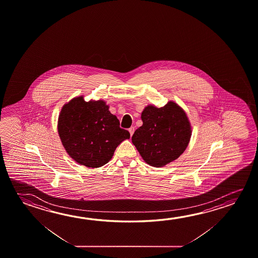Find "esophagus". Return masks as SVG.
<instances>
[{"instance_id": "esophagus-1", "label": "esophagus", "mask_w": 258, "mask_h": 258, "mask_svg": "<svg viewBox=\"0 0 258 258\" xmlns=\"http://www.w3.org/2000/svg\"><path fill=\"white\" fill-rule=\"evenodd\" d=\"M128 131H130V133H131V136L133 135V133H134V131H135V127H130V128H128Z\"/></svg>"}]
</instances>
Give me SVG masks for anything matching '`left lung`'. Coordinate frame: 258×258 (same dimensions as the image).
Masks as SVG:
<instances>
[{
  "instance_id": "1",
  "label": "left lung",
  "mask_w": 258,
  "mask_h": 258,
  "mask_svg": "<svg viewBox=\"0 0 258 258\" xmlns=\"http://www.w3.org/2000/svg\"><path fill=\"white\" fill-rule=\"evenodd\" d=\"M143 125L132 136L134 144L148 165L161 167L177 159L190 141L191 130L185 112L173 102L161 108H145Z\"/></svg>"
}]
</instances>
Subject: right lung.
Here are the masks:
<instances>
[{
  "mask_svg": "<svg viewBox=\"0 0 258 258\" xmlns=\"http://www.w3.org/2000/svg\"><path fill=\"white\" fill-rule=\"evenodd\" d=\"M58 134L68 155L80 165L96 168L111 159L115 149L130 139L103 101L85 102L75 98L63 106L58 118Z\"/></svg>",
  "mask_w": 258,
  "mask_h": 258,
  "instance_id": "1",
  "label": "right lung"
}]
</instances>
